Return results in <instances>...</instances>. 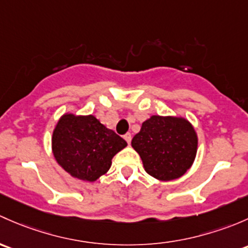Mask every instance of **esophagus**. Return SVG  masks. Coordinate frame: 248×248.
Segmentation results:
<instances>
[{"label":"esophagus","mask_w":248,"mask_h":248,"mask_svg":"<svg viewBox=\"0 0 248 248\" xmlns=\"http://www.w3.org/2000/svg\"><path fill=\"white\" fill-rule=\"evenodd\" d=\"M124 140L130 144V142H131V134H130V132H127V134H125V135H124Z\"/></svg>","instance_id":"esophagus-1"}]
</instances>
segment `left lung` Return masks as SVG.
Returning a JSON list of instances; mask_svg holds the SVG:
<instances>
[{
    "label": "left lung",
    "mask_w": 248,
    "mask_h": 248,
    "mask_svg": "<svg viewBox=\"0 0 248 248\" xmlns=\"http://www.w3.org/2000/svg\"><path fill=\"white\" fill-rule=\"evenodd\" d=\"M131 145L148 174L170 181L183 177L192 166L198 139L192 124L183 117L152 116L143 122Z\"/></svg>",
    "instance_id": "1"
}]
</instances>
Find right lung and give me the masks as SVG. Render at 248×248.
<instances>
[{
  "label": "right lung",
  "mask_w": 248,
  "mask_h": 248,
  "mask_svg": "<svg viewBox=\"0 0 248 248\" xmlns=\"http://www.w3.org/2000/svg\"><path fill=\"white\" fill-rule=\"evenodd\" d=\"M127 143L93 114L65 113L52 132V153L71 177L95 181L109 170L112 159Z\"/></svg>",
  "instance_id": "right-lung-1"
}]
</instances>
